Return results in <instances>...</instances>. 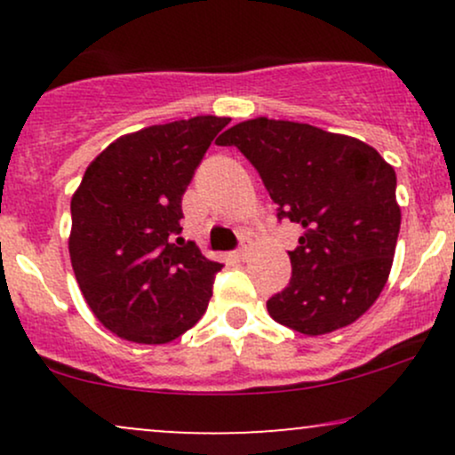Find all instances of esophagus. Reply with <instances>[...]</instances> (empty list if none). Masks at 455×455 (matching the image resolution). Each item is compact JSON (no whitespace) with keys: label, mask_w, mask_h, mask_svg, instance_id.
<instances>
[{"label":"esophagus","mask_w":455,"mask_h":455,"mask_svg":"<svg viewBox=\"0 0 455 455\" xmlns=\"http://www.w3.org/2000/svg\"><path fill=\"white\" fill-rule=\"evenodd\" d=\"M248 252H250L248 243H242V248H239L237 252H235V257H237L239 260H245V259H248Z\"/></svg>","instance_id":"obj_1"}]
</instances>
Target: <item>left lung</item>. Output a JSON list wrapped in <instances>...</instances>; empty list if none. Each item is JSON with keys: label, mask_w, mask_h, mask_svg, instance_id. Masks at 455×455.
<instances>
[{"label": "left lung", "mask_w": 455, "mask_h": 455, "mask_svg": "<svg viewBox=\"0 0 455 455\" xmlns=\"http://www.w3.org/2000/svg\"><path fill=\"white\" fill-rule=\"evenodd\" d=\"M278 205L301 227L289 286L267 301L280 325L323 336L357 321L389 278L400 233L395 171L363 140L310 124L257 117L228 128Z\"/></svg>", "instance_id": "1"}]
</instances>
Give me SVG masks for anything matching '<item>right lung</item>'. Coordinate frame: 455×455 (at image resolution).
<instances>
[{
	"mask_svg": "<svg viewBox=\"0 0 455 455\" xmlns=\"http://www.w3.org/2000/svg\"><path fill=\"white\" fill-rule=\"evenodd\" d=\"M228 117L198 115L119 137L72 195L78 289L115 336L166 344L205 315L220 263L177 237L181 196Z\"/></svg>",
	"mask_w": 455,
	"mask_h": 455,
	"instance_id": "obj_1",
	"label": "right lung"
}]
</instances>
